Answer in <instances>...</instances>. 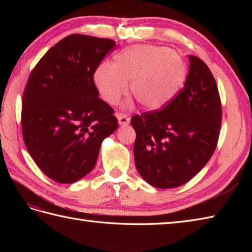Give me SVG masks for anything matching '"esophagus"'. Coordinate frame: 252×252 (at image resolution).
<instances>
[{
  "mask_svg": "<svg viewBox=\"0 0 252 252\" xmlns=\"http://www.w3.org/2000/svg\"><path fill=\"white\" fill-rule=\"evenodd\" d=\"M117 118L120 126H126L130 123V118L126 114H121V112H119V114H117Z\"/></svg>",
  "mask_w": 252,
  "mask_h": 252,
  "instance_id": "obj_1",
  "label": "esophagus"
}]
</instances>
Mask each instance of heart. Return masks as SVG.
<instances>
[{
    "mask_svg": "<svg viewBox=\"0 0 252 252\" xmlns=\"http://www.w3.org/2000/svg\"><path fill=\"white\" fill-rule=\"evenodd\" d=\"M187 68L180 54L168 47L138 44L115 55L114 63H103L94 74L95 85L109 105L119 103L130 82L131 94L146 109H159L180 93Z\"/></svg>",
    "mask_w": 252,
    "mask_h": 252,
    "instance_id": "b5f03b06",
    "label": "heart"
}]
</instances>
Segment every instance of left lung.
<instances>
[{
	"mask_svg": "<svg viewBox=\"0 0 252 252\" xmlns=\"http://www.w3.org/2000/svg\"><path fill=\"white\" fill-rule=\"evenodd\" d=\"M184 88L161 110L132 117L136 132L135 165L158 189H174L191 180L216 151L222 107L216 80L200 58L189 55Z\"/></svg>",
	"mask_w": 252,
	"mask_h": 252,
	"instance_id": "obj_1",
	"label": "left lung"
}]
</instances>
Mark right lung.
I'll list each match as a JSON object with an SVG mask.
<instances>
[{"label":"right lung","instance_id":"right-lung-1","mask_svg":"<svg viewBox=\"0 0 252 252\" xmlns=\"http://www.w3.org/2000/svg\"><path fill=\"white\" fill-rule=\"evenodd\" d=\"M116 47L110 39L71 34L36 63L23 95L21 130L37 167L70 184L92 171L101 142L114 133V109L98 97L94 73Z\"/></svg>","mask_w":252,"mask_h":252}]
</instances>
